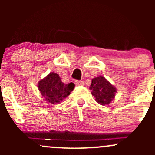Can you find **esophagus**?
<instances>
[{
  "label": "esophagus",
  "instance_id": "obj_1",
  "mask_svg": "<svg viewBox=\"0 0 155 155\" xmlns=\"http://www.w3.org/2000/svg\"><path fill=\"white\" fill-rule=\"evenodd\" d=\"M74 82H75V85H80V86H82V85H84V82H83V81L76 80Z\"/></svg>",
  "mask_w": 155,
  "mask_h": 155
}]
</instances>
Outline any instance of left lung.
<instances>
[{"mask_svg": "<svg viewBox=\"0 0 155 155\" xmlns=\"http://www.w3.org/2000/svg\"><path fill=\"white\" fill-rule=\"evenodd\" d=\"M90 88L92 95L94 96L98 104L107 105L115 97L116 89L104 77L99 76L92 79Z\"/></svg>", "mask_w": 155, "mask_h": 155, "instance_id": "left-lung-1", "label": "left lung"}]
</instances>
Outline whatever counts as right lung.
Here are the masks:
<instances>
[{"label": "right lung", "mask_w": 155, "mask_h": 155, "mask_svg": "<svg viewBox=\"0 0 155 155\" xmlns=\"http://www.w3.org/2000/svg\"><path fill=\"white\" fill-rule=\"evenodd\" d=\"M75 85L73 82L64 84L57 73H50L43 80L40 81L38 88L45 100L51 104H58L67 97L73 90Z\"/></svg>", "instance_id": "obj_1"}]
</instances>
